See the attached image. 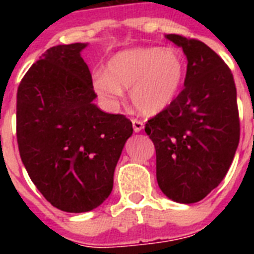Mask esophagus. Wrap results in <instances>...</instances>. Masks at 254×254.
<instances>
[{"label":"esophagus","mask_w":254,"mask_h":254,"mask_svg":"<svg viewBox=\"0 0 254 254\" xmlns=\"http://www.w3.org/2000/svg\"><path fill=\"white\" fill-rule=\"evenodd\" d=\"M131 124H133V129H134L135 133H138L143 129V123L139 120H131Z\"/></svg>","instance_id":"obj_1"}]
</instances>
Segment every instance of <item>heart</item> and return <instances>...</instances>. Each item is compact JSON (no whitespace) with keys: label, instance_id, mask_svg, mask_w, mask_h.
<instances>
[{"label":"heart","instance_id":"obj_1","mask_svg":"<svg viewBox=\"0 0 254 254\" xmlns=\"http://www.w3.org/2000/svg\"><path fill=\"white\" fill-rule=\"evenodd\" d=\"M185 77V59L178 50L135 47L113 55L107 72L95 73L93 87L111 107L123 99L124 88H130L135 109L145 116H155L177 100Z\"/></svg>","mask_w":254,"mask_h":254}]
</instances>
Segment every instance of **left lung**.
Listing matches in <instances>:
<instances>
[{
	"label": "left lung",
	"mask_w": 254,
	"mask_h": 254,
	"mask_svg": "<svg viewBox=\"0 0 254 254\" xmlns=\"http://www.w3.org/2000/svg\"><path fill=\"white\" fill-rule=\"evenodd\" d=\"M187 58L185 88L145 131L157 153V181L169 199H204L228 173L240 139L236 87L223 59L203 42L167 34Z\"/></svg>",
	"instance_id": "1"
}]
</instances>
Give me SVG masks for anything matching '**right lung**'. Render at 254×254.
Instances as JSON below:
<instances>
[{"instance_id": "right-lung-1", "label": "right lung", "mask_w": 254, "mask_h": 254, "mask_svg": "<svg viewBox=\"0 0 254 254\" xmlns=\"http://www.w3.org/2000/svg\"><path fill=\"white\" fill-rule=\"evenodd\" d=\"M88 43L51 47L17 92L18 149L30 179L54 207L81 213L112 192L113 175L133 127L105 113L81 51Z\"/></svg>"}]
</instances>
